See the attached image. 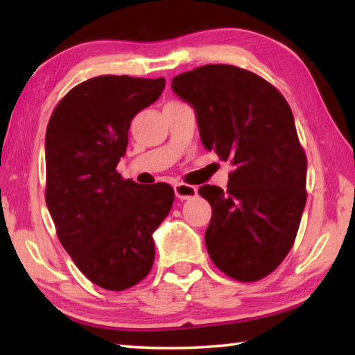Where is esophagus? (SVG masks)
I'll return each mask as SVG.
<instances>
[{"label": "esophagus", "mask_w": 355, "mask_h": 355, "mask_svg": "<svg viewBox=\"0 0 355 355\" xmlns=\"http://www.w3.org/2000/svg\"><path fill=\"white\" fill-rule=\"evenodd\" d=\"M174 193H176V197L181 198V200H187V198H192L197 196V187L191 186V184L179 182V184H174Z\"/></svg>", "instance_id": "1"}]
</instances>
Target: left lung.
I'll return each instance as SVG.
<instances>
[{
    "instance_id": "1",
    "label": "left lung",
    "mask_w": 355,
    "mask_h": 355,
    "mask_svg": "<svg viewBox=\"0 0 355 355\" xmlns=\"http://www.w3.org/2000/svg\"><path fill=\"white\" fill-rule=\"evenodd\" d=\"M197 113L202 144L232 164L226 191L205 184V244L213 263L242 283L278 268L293 249L307 200V157L281 92L254 72L205 64L173 79Z\"/></svg>"
}]
</instances>
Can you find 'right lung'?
I'll list each match as a JSON object with an SVG mask.
<instances>
[{
	"mask_svg": "<svg viewBox=\"0 0 355 355\" xmlns=\"http://www.w3.org/2000/svg\"><path fill=\"white\" fill-rule=\"evenodd\" d=\"M164 84L163 77H92L62 96L46 128L45 200L58 239L106 291L129 289L150 273L152 234L174 202L168 184L140 186L116 169L130 121Z\"/></svg>",
	"mask_w": 355,
	"mask_h": 355,
	"instance_id": "obj_1",
	"label": "right lung"
}]
</instances>
